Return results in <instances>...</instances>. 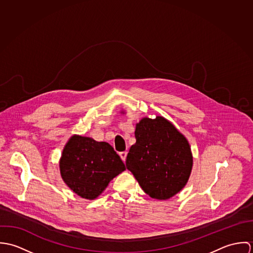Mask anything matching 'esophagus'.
Masks as SVG:
<instances>
[{
    "mask_svg": "<svg viewBox=\"0 0 253 253\" xmlns=\"http://www.w3.org/2000/svg\"><path fill=\"white\" fill-rule=\"evenodd\" d=\"M119 155H120L121 159H122L124 162H126V156H127V152H126V151H125V152H121Z\"/></svg>",
    "mask_w": 253,
    "mask_h": 253,
    "instance_id": "1",
    "label": "esophagus"
}]
</instances>
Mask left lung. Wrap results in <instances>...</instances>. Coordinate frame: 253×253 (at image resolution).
<instances>
[{
    "label": "left lung",
    "mask_w": 253,
    "mask_h": 253,
    "mask_svg": "<svg viewBox=\"0 0 253 253\" xmlns=\"http://www.w3.org/2000/svg\"><path fill=\"white\" fill-rule=\"evenodd\" d=\"M136 143L126 157V169L147 195L168 200L189 179L193 157L187 139L163 117L142 119L135 128Z\"/></svg>",
    "instance_id": "obj_1"
}]
</instances>
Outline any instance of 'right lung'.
<instances>
[{"mask_svg": "<svg viewBox=\"0 0 253 253\" xmlns=\"http://www.w3.org/2000/svg\"><path fill=\"white\" fill-rule=\"evenodd\" d=\"M61 177L82 198L93 200L109 182L126 169L120 156L107 142L74 135L60 160Z\"/></svg>", "mask_w": 253, "mask_h": 253, "instance_id": "1", "label": "right lung"}]
</instances>
